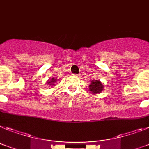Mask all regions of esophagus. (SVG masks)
Returning <instances> with one entry per match:
<instances>
[{
	"mask_svg": "<svg viewBox=\"0 0 149 149\" xmlns=\"http://www.w3.org/2000/svg\"><path fill=\"white\" fill-rule=\"evenodd\" d=\"M73 76H79V74H73Z\"/></svg>",
	"mask_w": 149,
	"mask_h": 149,
	"instance_id": "obj_1",
	"label": "esophagus"
}]
</instances>
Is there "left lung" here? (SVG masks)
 I'll use <instances>...</instances> for the list:
<instances>
[{"label":"left lung","mask_w":149,"mask_h":149,"mask_svg":"<svg viewBox=\"0 0 149 149\" xmlns=\"http://www.w3.org/2000/svg\"><path fill=\"white\" fill-rule=\"evenodd\" d=\"M103 86L101 84V82H100L99 80H93L91 82L90 85H89V90L91 92L94 93V94H97V93H100L101 91L103 90Z\"/></svg>","instance_id":"left-lung-1"}]
</instances>
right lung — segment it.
Returning <instances> with one entry per match:
<instances>
[{
    "label": "right lung",
    "instance_id": "obj_1",
    "mask_svg": "<svg viewBox=\"0 0 149 149\" xmlns=\"http://www.w3.org/2000/svg\"><path fill=\"white\" fill-rule=\"evenodd\" d=\"M56 81H57V80L55 79V78H54V79H51V81H49L47 83L49 84V85H54V84L56 83Z\"/></svg>",
    "mask_w": 149,
    "mask_h": 149
}]
</instances>
